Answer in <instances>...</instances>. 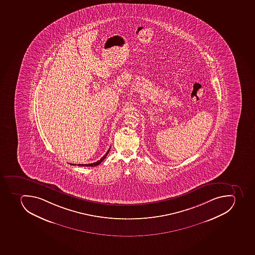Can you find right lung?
<instances>
[{
    "label": "right lung",
    "instance_id": "add662e5",
    "mask_svg": "<svg viewBox=\"0 0 255 255\" xmlns=\"http://www.w3.org/2000/svg\"><path fill=\"white\" fill-rule=\"evenodd\" d=\"M110 149H111V148L108 149V151H107V153H106L104 156L102 157V158L99 160V161H96V162L91 163V164H78V165L79 166H90V167H94L97 166V165H99V164H101V162L104 160V159L106 158V156H107V154H108V152H109ZM71 165H76V164H71Z\"/></svg>",
    "mask_w": 255,
    "mask_h": 255
}]
</instances>
